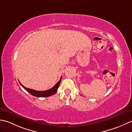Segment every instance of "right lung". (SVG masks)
I'll use <instances>...</instances> for the list:
<instances>
[{
	"label": "right lung",
	"mask_w": 132,
	"mask_h": 132,
	"mask_svg": "<svg viewBox=\"0 0 132 132\" xmlns=\"http://www.w3.org/2000/svg\"><path fill=\"white\" fill-rule=\"evenodd\" d=\"M61 80V77L60 78V80L56 83L54 87L50 89L47 90H44V91H39V90L32 89L27 88L25 87H24V86L21 84L20 82H19L20 85L23 87V88L24 89H25L27 91L28 93H30L32 96L37 97H48V96H52L56 93V92H57V89L59 87V85H60Z\"/></svg>",
	"instance_id": "add662e5"
}]
</instances>
